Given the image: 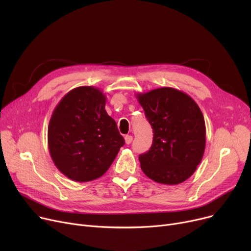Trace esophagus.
Segmentation results:
<instances>
[{"label": "esophagus", "instance_id": "obj_1", "mask_svg": "<svg viewBox=\"0 0 251 251\" xmlns=\"http://www.w3.org/2000/svg\"><path fill=\"white\" fill-rule=\"evenodd\" d=\"M132 140H133V137L131 136V135H126V136H125V142H126V144H130L131 142H132Z\"/></svg>", "mask_w": 251, "mask_h": 251}]
</instances>
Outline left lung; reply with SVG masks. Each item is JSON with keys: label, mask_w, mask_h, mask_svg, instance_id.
I'll return each instance as SVG.
<instances>
[{"label": "left lung", "mask_w": 251, "mask_h": 251, "mask_svg": "<svg viewBox=\"0 0 251 251\" xmlns=\"http://www.w3.org/2000/svg\"><path fill=\"white\" fill-rule=\"evenodd\" d=\"M137 100L153 132L150 151L139 155L143 173L167 185L187 180L205 149V124L200 107L188 95L172 87L139 94Z\"/></svg>", "instance_id": "left-lung-1"}]
</instances>
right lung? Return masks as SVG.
I'll return each mask as SVG.
<instances>
[{
  "label": "right lung",
  "instance_id": "1",
  "mask_svg": "<svg viewBox=\"0 0 251 251\" xmlns=\"http://www.w3.org/2000/svg\"><path fill=\"white\" fill-rule=\"evenodd\" d=\"M105 97L94 86L72 89L57 104L48 129L56 167L76 182L102 176L125 140L104 109Z\"/></svg>",
  "mask_w": 251,
  "mask_h": 251
}]
</instances>
